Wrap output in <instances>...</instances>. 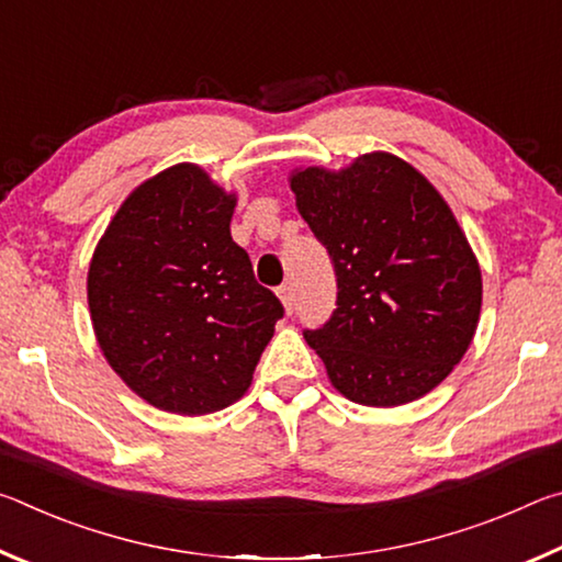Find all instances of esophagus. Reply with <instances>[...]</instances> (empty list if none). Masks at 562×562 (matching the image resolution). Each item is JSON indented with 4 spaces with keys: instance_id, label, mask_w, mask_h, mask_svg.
Wrapping results in <instances>:
<instances>
[{
    "instance_id": "esophagus-1",
    "label": "esophagus",
    "mask_w": 562,
    "mask_h": 562,
    "mask_svg": "<svg viewBox=\"0 0 562 562\" xmlns=\"http://www.w3.org/2000/svg\"><path fill=\"white\" fill-rule=\"evenodd\" d=\"M278 294H280V300L284 304V312H288V315H292V312H294V292H292L290 284H282V288L278 290Z\"/></svg>"
}]
</instances>
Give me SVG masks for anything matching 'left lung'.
Segmentation results:
<instances>
[{
  "mask_svg": "<svg viewBox=\"0 0 562 562\" xmlns=\"http://www.w3.org/2000/svg\"><path fill=\"white\" fill-rule=\"evenodd\" d=\"M300 215L327 247L337 310L304 339L331 386L364 406H402L439 386L481 317L479 260L439 190L386 150L347 168H294Z\"/></svg>",
  "mask_w": 562,
  "mask_h": 562,
  "instance_id": "left-lung-1",
  "label": "left lung"
}]
</instances>
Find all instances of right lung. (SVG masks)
<instances>
[{
  "mask_svg": "<svg viewBox=\"0 0 562 562\" xmlns=\"http://www.w3.org/2000/svg\"><path fill=\"white\" fill-rule=\"evenodd\" d=\"M235 203L201 166L176 164L133 190L93 250V335L113 372L160 412L235 404L284 312L233 240Z\"/></svg>",
  "mask_w": 562,
  "mask_h": 562,
  "instance_id": "right-lung-1",
  "label": "right lung"
}]
</instances>
